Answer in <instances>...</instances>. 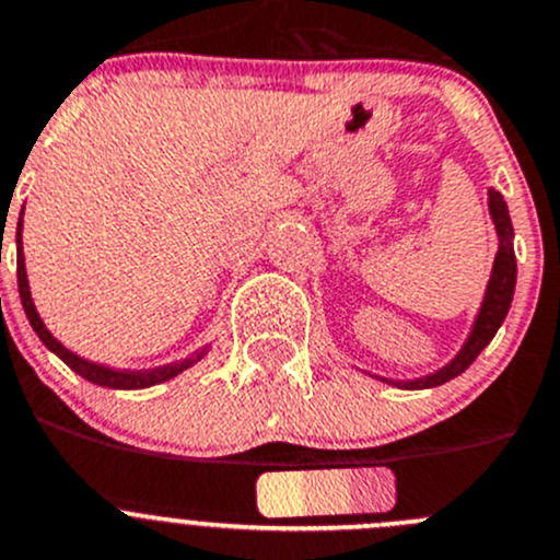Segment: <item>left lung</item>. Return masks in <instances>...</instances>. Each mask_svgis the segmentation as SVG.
I'll use <instances>...</instances> for the list:
<instances>
[{
	"instance_id": "obj_1",
	"label": "left lung",
	"mask_w": 560,
	"mask_h": 560,
	"mask_svg": "<svg viewBox=\"0 0 560 560\" xmlns=\"http://www.w3.org/2000/svg\"><path fill=\"white\" fill-rule=\"evenodd\" d=\"M489 215H492L494 232H498V254H494L492 276H489V284H486L483 301H480V310L475 315L472 328H469L467 339H464L462 351L445 364L439 368L436 373L422 375L415 381H392L381 378L392 386H400V389H431V386L445 384V381L462 375L469 364L478 359V353L483 351L486 345L492 342L498 328L503 326L505 315L511 310V301H514V287H516V256H514V226H511L509 203L503 201L498 190H489Z\"/></svg>"
}]
</instances>
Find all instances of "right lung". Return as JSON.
Here are the masks:
<instances>
[{
  "label": "right lung",
  "instance_id": "right-lung-1",
  "mask_svg": "<svg viewBox=\"0 0 560 560\" xmlns=\"http://www.w3.org/2000/svg\"><path fill=\"white\" fill-rule=\"evenodd\" d=\"M21 226H24V209H21L19 229H15V248H19V295H21V306H24V312H27L30 326H33V331L38 334L40 342H44L51 353H57V357H60L62 362L68 364V368L74 370L77 375H82V378L91 381V384L107 386V389H145V386H154V384H162V381L176 378V375L185 373L187 368H192V364L201 362V359L207 357V348H201V351L190 353V357L182 359V362L162 364V368H151V370H113V368H104V364L88 362V359H82V357H77V353L68 351L66 345L57 342V339L51 337V331L44 326V320H40L38 310H35V304H33V295H30V281H27V265H24V245H21Z\"/></svg>",
  "mask_w": 560,
  "mask_h": 560
}]
</instances>
